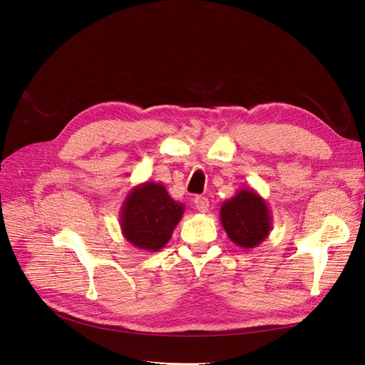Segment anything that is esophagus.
Instances as JSON below:
<instances>
[{
    "label": "esophagus",
    "instance_id": "34e87169",
    "mask_svg": "<svg viewBox=\"0 0 365 365\" xmlns=\"http://www.w3.org/2000/svg\"><path fill=\"white\" fill-rule=\"evenodd\" d=\"M195 207H196L197 212L207 213L208 212V200L205 196H196L195 197Z\"/></svg>",
    "mask_w": 365,
    "mask_h": 365
}]
</instances>
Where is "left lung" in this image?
I'll return each mask as SVG.
<instances>
[{"label": "left lung", "instance_id": "left-lung-1", "mask_svg": "<svg viewBox=\"0 0 365 365\" xmlns=\"http://www.w3.org/2000/svg\"><path fill=\"white\" fill-rule=\"evenodd\" d=\"M219 216L230 240L245 250L260 245L272 230L271 210L254 189H239L220 205Z\"/></svg>", "mask_w": 365, "mask_h": 365}]
</instances>
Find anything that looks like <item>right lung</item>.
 I'll return each mask as SVG.
<instances>
[{
    "label": "right lung",
    "mask_w": 365,
    "mask_h": 365,
    "mask_svg": "<svg viewBox=\"0 0 365 365\" xmlns=\"http://www.w3.org/2000/svg\"><path fill=\"white\" fill-rule=\"evenodd\" d=\"M184 210L182 202L170 197L161 182H141L120 208L121 233L135 248L157 252L170 240Z\"/></svg>",
    "instance_id": "add662e5"
}]
</instances>
